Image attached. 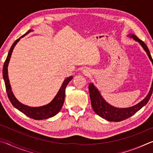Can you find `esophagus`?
I'll return each mask as SVG.
<instances>
[{
    "label": "esophagus",
    "mask_w": 153,
    "mask_h": 153,
    "mask_svg": "<svg viewBox=\"0 0 153 153\" xmlns=\"http://www.w3.org/2000/svg\"><path fill=\"white\" fill-rule=\"evenodd\" d=\"M83 73H84L85 75H87V74H88V71L87 69H84V71H83Z\"/></svg>",
    "instance_id": "1"
}]
</instances>
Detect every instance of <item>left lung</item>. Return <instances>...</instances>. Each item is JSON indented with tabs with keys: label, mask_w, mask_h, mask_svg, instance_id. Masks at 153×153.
<instances>
[{
	"label": "left lung",
	"mask_w": 153,
	"mask_h": 153,
	"mask_svg": "<svg viewBox=\"0 0 153 153\" xmlns=\"http://www.w3.org/2000/svg\"><path fill=\"white\" fill-rule=\"evenodd\" d=\"M128 36L132 38L134 40H136V42H138L141 45L142 47L143 48L145 52L146 53L153 65V60L151 57V53H150L149 48L147 47V46L145 45V43L143 41L140 40L136 35L129 33ZM88 89L92 107L94 112L98 115H99L100 117L108 121L118 122V121H123L131 117L136 112H138L141 108L146 105V103L149 102L150 98L151 97L153 91V80L151 89H150L149 94H147L146 97L137 105L128 108H117L108 104L102 98L98 90L95 87L93 83H90Z\"/></svg>",
	"instance_id": "obj_1"
}]
</instances>
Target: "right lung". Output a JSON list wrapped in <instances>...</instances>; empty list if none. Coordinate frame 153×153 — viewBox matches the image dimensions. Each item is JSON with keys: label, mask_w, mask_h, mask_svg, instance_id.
I'll return each instance as SVG.
<instances>
[{"label": "right lung", "mask_w": 153, "mask_h": 153, "mask_svg": "<svg viewBox=\"0 0 153 153\" xmlns=\"http://www.w3.org/2000/svg\"><path fill=\"white\" fill-rule=\"evenodd\" d=\"M32 30H28L24 35L21 36L19 38H18L17 40H15V42L13 44V45L11 46V47L9 51L8 55H7L6 60L4 61L3 69H2V76H3V79L4 81L5 87H6L7 95H8L9 99L10 100V101H11V104L13 105L17 109L25 114V115H27V117L32 118L33 120H42L53 117V116L56 115V114L61 111L64 103L65 95V93L66 86H67V84H69V82L72 79V78H73V76L67 77V78L64 80L63 84L61 85V87L60 88V89H59L57 92V94H56L55 98L52 100V101L51 102H49L47 105L40 106V107H33L22 104V102H20L19 100L17 99L16 97H15V95L12 92L11 85H10L8 76V65L10 61V59H11V56L12 55L13 51V48H15V45H16L17 43L20 40L21 38L24 37L25 35L28 34V33L32 32Z\"/></svg>", "instance_id": "1"}]
</instances>
